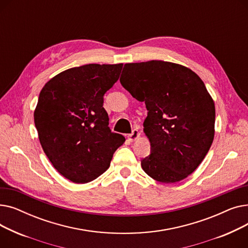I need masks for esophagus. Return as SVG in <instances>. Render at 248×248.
I'll return each instance as SVG.
<instances>
[{"label": "esophagus", "instance_id": "esophagus-1", "mask_svg": "<svg viewBox=\"0 0 248 248\" xmlns=\"http://www.w3.org/2000/svg\"><path fill=\"white\" fill-rule=\"evenodd\" d=\"M140 133L138 131V129H134V131L132 132V134L128 135V140L133 141V140H137L140 137Z\"/></svg>", "mask_w": 248, "mask_h": 248}]
</instances>
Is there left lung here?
<instances>
[{
	"label": "left lung",
	"instance_id": "left-lung-1",
	"mask_svg": "<svg viewBox=\"0 0 248 248\" xmlns=\"http://www.w3.org/2000/svg\"><path fill=\"white\" fill-rule=\"evenodd\" d=\"M120 81L148 110L151 154L140 161L142 170L161 183L187 178L214 139V101L201 78L182 65L152 60L124 64Z\"/></svg>",
	"mask_w": 248,
	"mask_h": 248
}]
</instances>
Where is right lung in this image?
Wrapping results in <instances>:
<instances>
[{"mask_svg":"<svg viewBox=\"0 0 248 248\" xmlns=\"http://www.w3.org/2000/svg\"><path fill=\"white\" fill-rule=\"evenodd\" d=\"M123 64H86L49 80L39 94L34 122L56 170L84 184L106 172L124 137L110 131L103 96L119 80Z\"/></svg>","mask_w":248,"mask_h":248,"instance_id":"1","label":"right lung"}]
</instances>
